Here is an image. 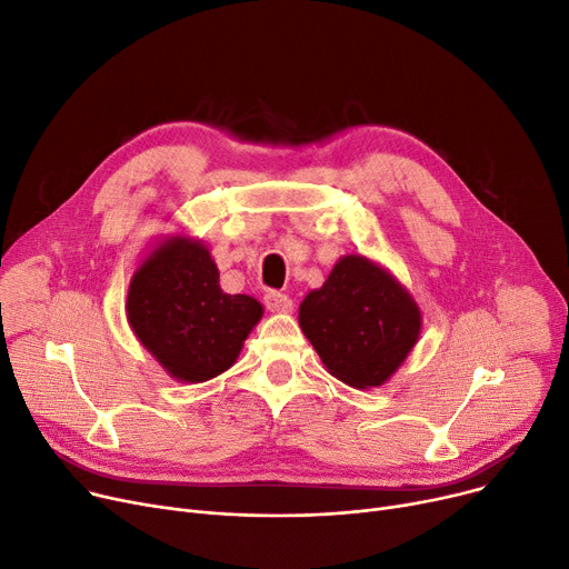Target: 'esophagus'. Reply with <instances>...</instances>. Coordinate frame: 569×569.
Wrapping results in <instances>:
<instances>
[{"label":"esophagus","instance_id":"obj_1","mask_svg":"<svg viewBox=\"0 0 569 569\" xmlns=\"http://www.w3.org/2000/svg\"><path fill=\"white\" fill-rule=\"evenodd\" d=\"M264 307H267L269 311H274V313H290V311H292V300H290L288 295H283V292L269 290V292L264 295Z\"/></svg>","mask_w":569,"mask_h":569}]
</instances>
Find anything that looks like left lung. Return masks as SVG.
I'll return each mask as SVG.
<instances>
[{
    "instance_id": "left-lung-1",
    "label": "left lung",
    "mask_w": 569,
    "mask_h": 569,
    "mask_svg": "<svg viewBox=\"0 0 569 569\" xmlns=\"http://www.w3.org/2000/svg\"><path fill=\"white\" fill-rule=\"evenodd\" d=\"M300 327L327 371L355 390H371L406 362L422 332V311L382 264L350 253L305 297Z\"/></svg>"
}]
</instances>
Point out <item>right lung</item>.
I'll return each instance as SVG.
<instances>
[{"label": "right lung", "mask_w": 569, "mask_h": 569, "mask_svg": "<svg viewBox=\"0 0 569 569\" xmlns=\"http://www.w3.org/2000/svg\"><path fill=\"white\" fill-rule=\"evenodd\" d=\"M262 318L251 295H228L202 239L168 234L140 260L129 283L127 320L140 346L179 382L228 371Z\"/></svg>", "instance_id": "right-lung-1"}]
</instances>
